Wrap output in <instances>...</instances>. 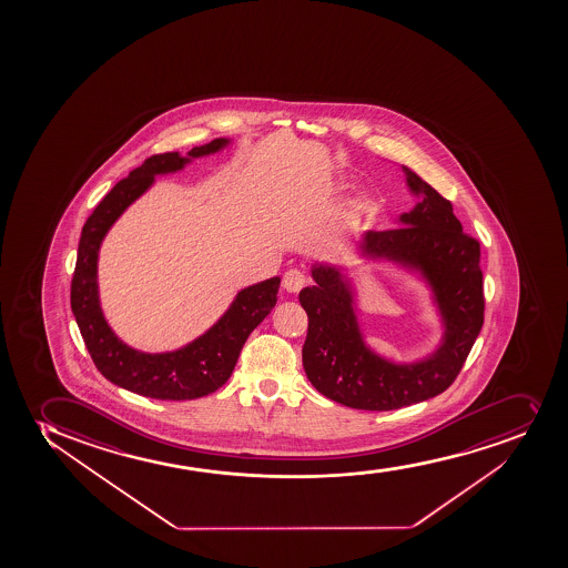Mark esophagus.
<instances>
[{
  "label": "esophagus",
  "mask_w": 568,
  "mask_h": 568,
  "mask_svg": "<svg viewBox=\"0 0 568 568\" xmlns=\"http://www.w3.org/2000/svg\"><path fill=\"white\" fill-rule=\"evenodd\" d=\"M305 285V275L300 270H288L287 274L283 275V288L287 293H300Z\"/></svg>",
  "instance_id": "esophagus-1"
}]
</instances>
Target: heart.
<instances>
[{"instance_id":"1","label":"heart","mask_w":568,"mask_h":568,"mask_svg":"<svg viewBox=\"0 0 568 568\" xmlns=\"http://www.w3.org/2000/svg\"><path fill=\"white\" fill-rule=\"evenodd\" d=\"M367 207V196H358L356 199V210H366Z\"/></svg>"}]
</instances>
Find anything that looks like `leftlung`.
I'll return each instance as SVG.
<instances>
[{
  "mask_svg": "<svg viewBox=\"0 0 568 568\" xmlns=\"http://www.w3.org/2000/svg\"><path fill=\"white\" fill-rule=\"evenodd\" d=\"M420 202L399 217L402 226L369 231L366 255L418 270L435 293L445 339L427 361L394 364L362 339L353 293L339 270L313 266V287L300 293L310 318L302 348L305 375L323 396L351 409L394 410L439 396L456 381L484 324L480 244L465 234L450 201L405 169Z\"/></svg>",
  "mask_w": 568,
  "mask_h": 568,
  "instance_id": "left-lung-1",
  "label": "left lung"
}]
</instances>
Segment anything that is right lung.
<instances>
[{
    "label": "right lung",
    "mask_w": 568,
    "mask_h": 568,
    "mask_svg": "<svg viewBox=\"0 0 568 568\" xmlns=\"http://www.w3.org/2000/svg\"><path fill=\"white\" fill-rule=\"evenodd\" d=\"M226 142V139H215L206 146L193 148L187 158L178 152L148 158L104 195L82 226L71 281V310L95 367L110 383L125 390L172 402L212 394L229 381L245 339L277 302L280 277L244 288L204 336L174 353L163 354L139 353L120 342L99 307V245L112 223L152 185L155 174L180 171L190 158L217 152Z\"/></svg>",
    "instance_id": "add662e5"
}]
</instances>
